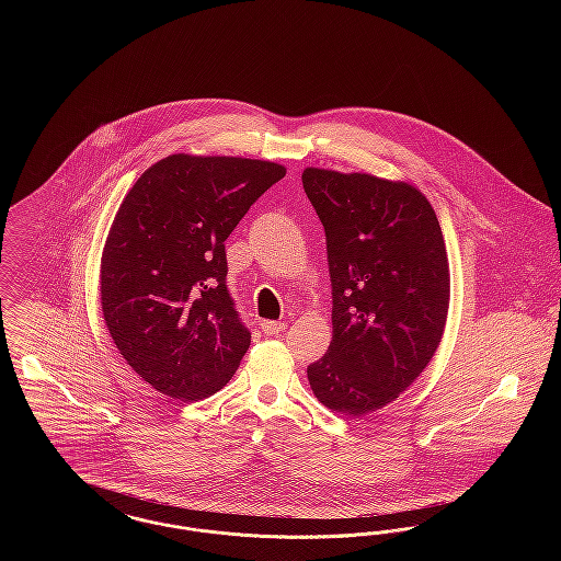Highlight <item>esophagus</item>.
I'll return each mask as SVG.
<instances>
[{"label": "esophagus", "mask_w": 561, "mask_h": 561, "mask_svg": "<svg viewBox=\"0 0 561 561\" xmlns=\"http://www.w3.org/2000/svg\"><path fill=\"white\" fill-rule=\"evenodd\" d=\"M261 328L267 336H273V334H282L286 330V323L284 321H263Z\"/></svg>", "instance_id": "34e87169"}]
</instances>
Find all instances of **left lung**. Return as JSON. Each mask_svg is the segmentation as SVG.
Returning a JSON list of instances; mask_svg holds the SVG:
<instances>
[{"mask_svg":"<svg viewBox=\"0 0 561 561\" xmlns=\"http://www.w3.org/2000/svg\"><path fill=\"white\" fill-rule=\"evenodd\" d=\"M325 231L332 343L307 368L316 398L364 416L400 398L442 343L450 267L439 220L412 185L307 168Z\"/></svg>","mask_w":561,"mask_h":561,"instance_id":"obj_1","label":"left lung"}]
</instances>
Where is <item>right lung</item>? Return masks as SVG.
<instances>
[{
  "label": "right lung",
  "mask_w": 561,
  "mask_h": 561,
  "mask_svg": "<svg viewBox=\"0 0 561 561\" xmlns=\"http://www.w3.org/2000/svg\"><path fill=\"white\" fill-rule=\"evenodd\" d=\"M286 176L273 161L176 153L124 197L101 259V305L128 366L172 400L220 391L250 347L227 290L225 240Z\"/></svg>",
  "instance_id": "right-lung-1"
}]
</instances>
